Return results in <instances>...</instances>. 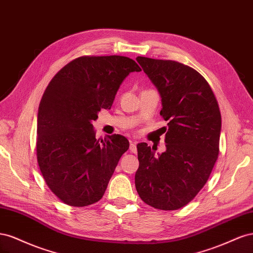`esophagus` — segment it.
Listing matches in <instances>:
<instances>
[{
	"mask_svg": "<svg viewBox=\"0 0 253 253\" xmlns=\"http://www.w3.org/2000/svg\"><path fill=\"white\" fill-rule=\"evenodd\" d=\"M136 141L135 140H131L129 141V151H131L132 153H136L137 151V148H136Z\"/></svg>",
	"mask_w": 253,
	"mask_h": 253,
	"instance_id": "esophagus-1",
	"label": "esophagus"
}]
</instances>
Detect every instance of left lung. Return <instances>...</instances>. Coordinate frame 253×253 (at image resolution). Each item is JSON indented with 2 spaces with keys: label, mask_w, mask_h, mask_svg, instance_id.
Returning a JSON list of instances; mask_svg holds the SVG:
<instances>
[{
  "label": "left lung",
  "mask_w": 253,
  "mask_h": 253,
  "mask_svg": "<svg viewBox=\"0 0 253 253\" xmlns=\"http://www.w3.org/2000/svg\"><path fill=\"white\" fill-rule=\"evenodd\" d=\"M136 60L158 89L160 115L168 121L164 153L155 155L145 142L137 144L136 190L153 208L177 210L203 189L215 165L221 129L218 103L209 83L192 67L172 60Z\"/></svg>",
  "instance_id": "obj_1"
}]
</instances>
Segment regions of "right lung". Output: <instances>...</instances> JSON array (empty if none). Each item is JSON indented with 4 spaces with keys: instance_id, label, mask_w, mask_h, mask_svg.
<instances>
[{
    "instance_id": "right-lung-1",
    "label": "right lung",
    "mask_w": 253,
    "mask_h": 253,
    "mask_svg": "<svg viewBox=\"0 0 253 253\" xmlns=\"http://www.w3.org/2000/svg\"><path fill=\"white\" fill-rule=\"evenodd\" d=\"M141 68L122 56H83L55 75L38 111L37 159L45 182L64 204L85 207L100 201L120 157L125 136L97 139L93 121L111 109L120 84Z\"/></svg>"
}]
</instances>
